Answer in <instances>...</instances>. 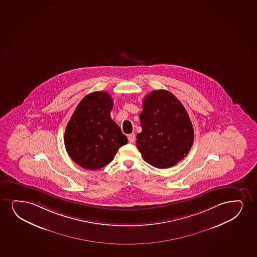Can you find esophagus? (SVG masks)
Here are the masks:
<instances>
[{"label":"esophagus","instance_id":"1","mask_svg":"<svg viewBox=\"0 0 257 257\" xmlns=\"http://www.w3.org/2000/svg\"><path fill=\"white\" fill-rule=\"evenodd\" d=\"M127 138H128V142L130 143H134L136 140V136H135V134H130L127 136Z\"/></svg>","mask_w":257,"mask_h":257}]
</instances>
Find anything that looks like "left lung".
Wrapping results in <instances>:
<instances>
[{"label": "left lung", "instance_id": "1", "mask_svg": "<svg viewBox=\"0 0 257 257\" xmlns=\"http://www.w3.org/2000/svg\"><path fill=\"white\" fill-rule=\"evenodd\" d=\"M141 113L143 131L137 146L143 159L158 169L182 161L191 149L194 130L181 101L169 91L154 90L144 98Z\"/></svg>", "mask_w": 257, "mask_h": 257}]
</instances>
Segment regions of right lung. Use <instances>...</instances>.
<instances>
[{
	"label": "right lung",
	"mask_w": 257,
	"mask_h": 257,
	"mask_svg": "<svg viewBox=\"0 0 257 257\" xmlns=\"http://www.w3.org/2000/svg\"><path fill=\"white\" fill-rule=\"evenodd\" d=\"M113 99L105 91L87 94L68 121L64 143L68 156L81 168L101 169L110 163L120 147L127 143L111 119Z\"/></svg>",
	"instance_id": "obj_1"
}]
</instances>
